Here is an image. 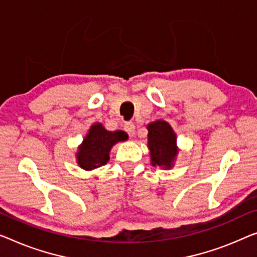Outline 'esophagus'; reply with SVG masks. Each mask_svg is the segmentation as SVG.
Masks as SVG:
<instances>
[{"label":"esophagus","mask_w":257,"mask_h":257,"mask_svg":"<svg viewBox=\"0 0 257 257\" xmlns=\"http://www.w3.org/2000/svg\"><path fill=\"white\" fill-rule=\"evenodd\" d=\"M123 128L125 132H127L129 134V136H135V133H136V127L135 124L133 123V122H127V123H124Z\"/></svg>","instance_id":"1"}]
</instances>
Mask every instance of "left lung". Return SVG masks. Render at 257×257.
<instances>
[{
	"instance_id": "left-lung-1",
	"label": "left lung",
	"mask_w": 257,
	"mask_h": 257,
	"mask_svg": "<svg viewBox=\"0 0 257 257\" xmlns=\"http://www.w3.org/2000/svg\"><path fill=\"white\" fill-rule=\"evenodd\" d=\"M147 129L151 165L171 170L180 151L177 145V133L165 120L153 121L147 125Z\"/></svg>"
}]
</instances>
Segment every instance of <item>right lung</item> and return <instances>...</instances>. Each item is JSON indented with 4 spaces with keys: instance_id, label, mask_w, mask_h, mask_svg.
Masks as SVG:
<instances>
[{
    "instance_id": "add662e5",
    "label": "right lung",
    "mask_w": 257,
    "mask_h": 257,
    "mask_svg": "<svg viewBox=\"0 0 257 257\" xmlns=\"http://www.w3.org/2000/svg\"><path fill=\"white\" fill-rule=\"evenodd\" d=\"M127 140V133L122 130L109 132L100 122H95L90 127L76 152L77 165L85 171L101 167L109 160V152L114 145Z\"/></svg>"
}]
</instances>
